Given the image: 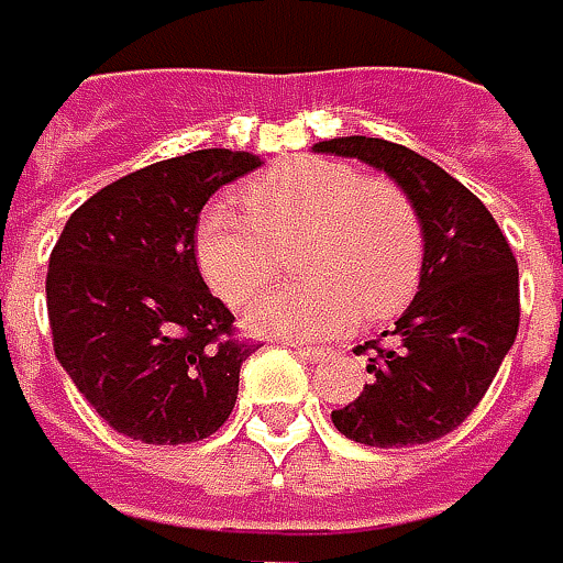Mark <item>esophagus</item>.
<instances>
[{
    "mask_svg": "<svg viewBox=\"0 0 563 563\" xmlns=\"http://www.w3.org/2000/svg\"><path fill=\"white\" fill-rule=\"evenodd\" d=\"M298 355H301L303 362H310V365H317V362H327L330 358V349H303V345H298Z\"/></svg>",
    "mask_w": 563,
    "mask_h": 563,
    "instance_id": "34e87169",
    "label": "esophagus"
}]
</instances>
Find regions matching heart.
Returning <instances> with one entry per match:
<instances>
[{
	"label": "heart",
	"mask_w": 563,
	"mask_h": 563,
	"mask_svg": "<svg viewBox=\"0 0 563 563\" xmlns=\"http://www.w3.org/2000/svg\"><path fill=\"white\" fill-rule=\"evenodd\" d=\"M243 205L250 219L230 201H211L198 214L191 250L214 295L243 307L272 282L275 250L301 236L291 262L307 282L253 307V327L265 333L330 340L358 317H394L417 295L422 223L397 185L349 163L301 156L250 181Z\"/></svg>",
	"instance_id": "obj_1"
}]
</instances>
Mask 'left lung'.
I'll list each match as a JSON object with an SVG mask.
<instances>
[{"label":"left lung","instance_id":"obj_1","mask_svg":"<svg viewBox=\"0 0 563 563\" xmlns=\"http://www.w3.org/2000/svg\"><path fill=\"white\" fill-rule=\"evenodd\" d=\"M313 153L362 159L400 185L422 223V275L365 390L333 410L345 439L378 449L442 439L481 404L519 333L516 256L477 195L420 153L382 137H333Z\"/></svg>","mask_w":563,"mask_h":563}]
</instances>
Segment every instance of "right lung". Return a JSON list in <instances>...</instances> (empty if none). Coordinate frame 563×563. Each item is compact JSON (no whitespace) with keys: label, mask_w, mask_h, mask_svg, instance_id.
Wrapping results in <instances>:
<instances>
[{"label":"right lung","mask_w":563,"mask_h":563,"mask_svg":"<svg viewBox=\"0 0 563 563\" xmlns=\"http://www.w3.org/2000/svg\"><path fill=\"white\" fill-rule=\"evenodd\" d=\"M262 159L195 150L104 185L63 227L47 268L54 352L111 429L185 445L221 429L240 365L233 313L198 272L191 236L208 198Z\"/></svg>","instance_id":"right-lung-1"}]
</instances>
